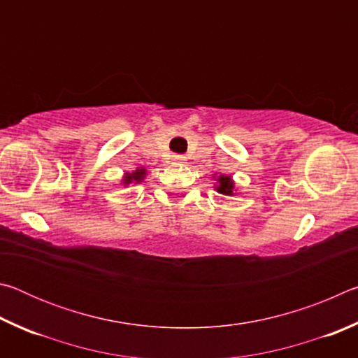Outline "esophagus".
<instances>
[{"label":"esophagus","instance_id":"34e87169","mask_svg":"<svg viewBox=\"0 0 358 358\" xmlns=\"http://www.w3.org/2000/svg\"><path fill=\"white\" fill-rule=\"evenodd\" d=\"M172 159H173L175 162H183L185 157L181 156V155H175V156H172Z\"/></svg>","mask_w":358,"mask_h":358}]
</instances>
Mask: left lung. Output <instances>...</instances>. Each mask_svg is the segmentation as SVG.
<instances>
[{"label": "left lung", "instance_id": "obj_1", "mask_svg": "<svg viewBox=\"0 0 358 358\" xmlns=\"http://www.w3.org/2000/svg\"><path fill=\"white\" fill-rule=\"evenodd\" d=\"M220 185H217V192H221V194H224V196H232V189H234V183H232V180H230L229 177H224V175H221L220 178Z\"/></svg>", "mask_w": 358, "mask_h": 358}]
</instances>
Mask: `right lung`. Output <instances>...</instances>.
<instances>
[{"instance_id":"right-lung-1","label":"right lung","mask_w":358,"mask_h":358,"mask_svg":"<svg viewBox=\"0 0 358 358\" xmlns=\"http://www.w3.org/2000/svg\"><path fill=\"white\" fill-rule=\"evenodd\" d=\"M143 175H145L143 169H137L136 172L126 175V177H124V183H131L132 180H134V181H141V180L143 178Z\"/></svg>"}]
</instances>
